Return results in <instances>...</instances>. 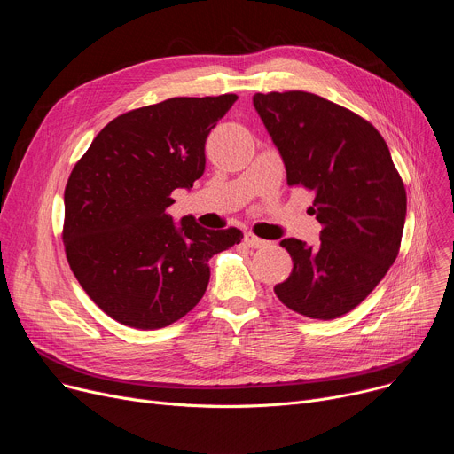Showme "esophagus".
I'll return each instance as SVG.
<instances>
[{"label":"esophagus","mask_w":454,"mask_h":454,"mask_svg":"<svg viewBox=\"0 0 454 454\" xmlns=\"http://www.w3.org/2000/svg\"><path fill=\"white\" fill-rule=\"evenodd\" d=\"M245 245L247 247H250V248H261V247H265L267 245V241H263L261 239V237H257L255 233H252V231H247L245 233Z\"/></svg>","instance_id":"34e87169"}]
</instances>
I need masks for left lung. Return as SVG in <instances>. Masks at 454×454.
Wrapping results in <instances>:
<instances>
[{"label": "left lung", "mask_w": 454, "mask_h": 454, "mask_svg": "<svg viewBox=\"0 0 454 454\" xmlns=\"http://www.w3.org/2000/svg\"><path fill=\"white\" fill-rule=\"evenodd\" d=\"M254 106L289 187L313 191L309 209L322 224L315 248L294 237L279 243L293 270L274 293L298 315L339 318L366 300L399 254L404 184L383 136L355 112L300 90L255 93Z\"/></svg>", "instance_id": "8db88e82"}]
</instances>
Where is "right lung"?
<instances>
[{
	"label": "right lung",
	"instance_id": "1",
	"mask_svg": "<svg viewBox=\"0 0 454 454\" xmlns=\"http://www.w3.org/2000/svg\"><path fill=\"white\" fill-rule=\"evenodd\" d=\"M237 101L173 98L117 115L75 163L64 191L62 239L81 287L115 322L160 329L206 293L209 259L241 241L237 228H180L176 187L204 173L206 137Z\"/></svg>",
	"mask_w": 454,
	"mask_h": 454
}]
</instances>
